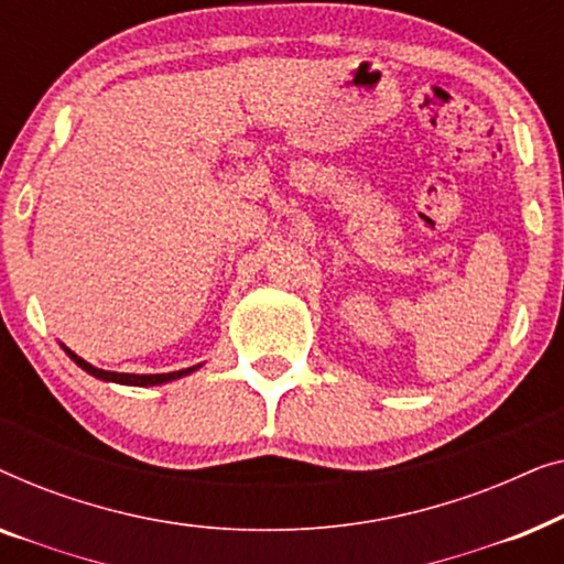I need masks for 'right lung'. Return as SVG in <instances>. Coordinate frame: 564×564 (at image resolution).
<instances>
[{
    "label": "right lung",
    "instance_id": "1",
    "mask_svg": "<svg viewBox=\"0 0 564 564\" xmlns=\"http://www.w3.org/2000/svg\"><path fill=\"white\" fill-rule=\"evenodd\" d=\"M61 349L68 354V359L74 361V365H79L84 372L97 377V380L102 382H118V384H133V388H153V384H164V382H172V380H180V377H187L192 372H197L203 365H195V367H187V369H180V372H164V375H128V372H107V369H99L95 365H89L87 359L76 357V354L68 349V346L61 344Z\"/></svg>",
    "mask_w": 564,
    "mask_h": 564
}]
</instances>
